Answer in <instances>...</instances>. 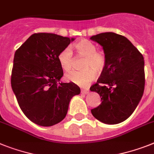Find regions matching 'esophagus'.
Here are the masks:
<instances>
[{
  "mask_svg": "<svg viewBox=\"0 0 154 154\" xmlns=\"http://www.w3.org/2000/svg\"><path fill=\"white\" fill-rule=\"evenodd\" d=\"M81 92L82 95H87L88 93L89 92V90L88 89H81Z\"/></svg>",
  "mask_w": 154,
  "mask_h": 154,
  "instance_id": "1",
  "label": "esophagus"
}]
</instances>
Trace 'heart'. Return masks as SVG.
Here are the masks:
<instances>
[{
    "mask_svg": "<svg viewBox=\"0 0 154 154\" xmlns=\"http://www.w3.org/2000/svg\"><path fill=\"white\" fill-rule=\"evenodd\" d=\"M74 48L78 54L85 58L81 71H71L66 75V79L80 87H86L96 77V72H101L106 66L105 55L97 52L95 45L88 40L77 42ZM58 61L63 70L69 71L73 65V52L70 48L62 50L58 55Z\"/></svg>",
    "mask_w": 154,
    "mask_h": 154,
    "instance_id": "1",
    "label": "heart"
}]
</instances>
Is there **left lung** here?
<instances>
[{
    "label": "left lung",
    "instance_id": "8db88e82",
    "mask_svg": "<svg viewBox=\"0 0 154 154\" xmlns=\"http://www.w3.org/2000/svg\"><path fill=\"white\" fill-rule=\"evenodd\" d=\"M90 39L103 47L106 66L90 90L101 97V104L91 110L97 120L117 125L128 118L140 102L145 87L144 59L124 36L106 32Z\"/></svg>",
    "mask_w": 154,
    "mask_h": 154
}]
</instances>
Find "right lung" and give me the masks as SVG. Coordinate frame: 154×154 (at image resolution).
Here are the masks:
<instances>
[{
	"label": "right lung",
	"mask_w": 154,
	"mask_h": 154,
	"mask_svg": "<svg viewBox=\"0 0 154 154\" xmlns=\"http://www.w3.org/2000/svg\"><path fill=\"white\" fill-rule=\"evenodd\" d=\"M73 41L55 33H33L15 51L11 88L23 113L36 125L59 123L71 99L81 92L77 85L60 81L63 71L58 55Z\"/></svg>",
	"instance_id": "1"
}]
</instances>
